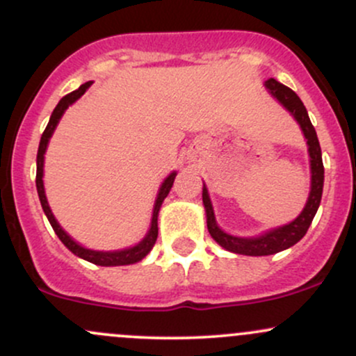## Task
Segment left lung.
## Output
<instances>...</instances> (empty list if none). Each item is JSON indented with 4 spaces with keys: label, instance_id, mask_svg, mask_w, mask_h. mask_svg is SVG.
I'll return each mask as SVG.
<instances>
[{
    "label": "left lung",
    "instance_id": "1",
    "mask_svg": "<svg viewBox=\"0 0 356 356\" xmlns=\"http://www.w3.org/2000/svg\"><path fill=\"white\" fill-rule=\"evenodd\" d=\"M264 85H266L269 93H271V95L296 118L301 130H303L306 144H308L309 165H312V191H309L305 209L301 211V214L298 216L295 220H291V222L286 224V226L264 232L263 236H257V238H238V236L227 234V232H224L218 226L214 209H212V204L209 199V192H207L206 186H204L202 202L204 207H206L207 229H209V234L219 246H222L224 249H227V251L231 252H236V254L269 256L295 246L298 241L306 234V231H308L309 224H312L314 214H316L321 202L323 181H325V167H323L321 161V147L320 142H318L316 130H314V127L312 125V120H309L303 102L300 100V97H298L291 88H288L286 85L280 83V81H276L275 79L266 80Z\"/></svg>",
    "mask_w": 356,
    "mask_h": 356
}]
</instances>
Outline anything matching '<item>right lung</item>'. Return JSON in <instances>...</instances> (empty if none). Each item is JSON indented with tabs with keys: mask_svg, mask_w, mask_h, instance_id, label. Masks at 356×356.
Wrapping results in <instances>:
<instances>
[{
	"mask_svg": "<svg viewBox=\"0 0 356 356\" xmlns=\"http://www.w3.org/2000/svg\"><path fill=\"white\" fill-rule=\"evenodd\" d=\"M92 85V81H87V83H83L79 90H75V92L68 93V95H65L63 99L58 102V105H56L55 110H53L51 117H50V122H48L47 129H44L43 136H42V140H40V147H38V155H36V191H38V197H40V202H42V207L44 211V214H47L48 220H50L53 231L56 232V236H58L61 243L65 244L73 254H76L81 259L88 261V263H93L97 264V266H125V264H134L137 263V261L144 259V257L149 254L150 249L154 248L155 241H157V234H159V227H157V218H159V211H161V206L162 202H164V199L167 197V194H169L170 187H172L174 184V179L177 172H172L169 175V177L165 179L164 182H162L161 189H159V194H157V199H155V204H154V212H152V220H150V229L147 232V236L144 239L140 241V243L136 244L134 248H127V249H122V251H92V249H87L83 246H80L79 243H75L70 236L67 234L63 229H61V226L58 224V220L55 219V216H53V212L50 209V206H48V201H47V195H44V187H43V161H44V152H47V147H48V142H50V137L53 136V132H55L56 125H58L61 115H63L65 110L68 108V105H72L73 102H76L80 99L81 95H83L85 92H87V88Z\"/></svg>",
	"mask_w": 356,
	"mask_h": 356,
	"instance_id": "obj_1",
	"label": "right lung"
}]
</instances>
